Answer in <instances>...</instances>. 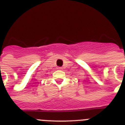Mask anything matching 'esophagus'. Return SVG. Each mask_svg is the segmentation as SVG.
Returning a JSON list of instances; mask_svg holds the SVG:
<instances>
[{"mask_svg":"<svg viewBox=\"0 0 125 125\" xmlns=\"http://www.w3.org/2000/svg\"><path fill=\"white\" fill-rule=\"evenodd\" d=\"M57 69H59V70H61V69H62V68L61 67H58V68H57Z\"/></svg>","mask_w":125,"mask_h":125,"instance_id":"obj_1","label":"esophagus"}]
</instances>
